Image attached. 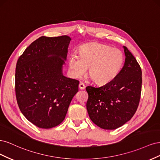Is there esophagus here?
I'll list each match as a JSON object with an SVG mask.
<instances>
[{"label": "esophagus", "instance_id": "esophagus-1", "mask_svg": "<svg viewBox=\"0 0 160 160\" xmlns=\"http://www.w3.org/2000/svg\"><path fill=\"white\" fill-rule=\"evenodd\" d=\"M85 88V85H84L83 83H79V88L80 89H84Z\"/></svg>", "mask_w": 160, "mask_h": 160}]
</instances>
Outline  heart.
<instances>
[{
    "instance_id": "b5f03b06",
    "label": "heart",
    "mask_w": 160,
    "mask_h": 160,
    "mask_svg": "<svg viewBox=\"0 0 160 160\" xmlns=\"http://www.w3.org/2000/svg\"><path fill=\"white\" fill-rule=\"evenodd\" d=\"M124 63L123 53L118 49L90 42L79 49V56L69 57L68 64L71 75L75 79L83 76L89 68V75L94 83L105 85L113 80Z\"/></svg>"
}]
</instances>
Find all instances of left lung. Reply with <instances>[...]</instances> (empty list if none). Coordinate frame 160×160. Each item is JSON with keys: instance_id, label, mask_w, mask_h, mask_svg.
Masks as SVG:
<instances>
[{"instance_id": "8db88e82", "label": "left lung", "mask_w": 160, "mask_h": 160, "mask_svg": "<svg viewBox=\"0 0 160 160\" xmlns=\"http://www.w3.org/2000/svg\"><path fill=\"white\" fill-rule=\"evenodd\" d=\"M123 49L125 63L118 75L101 87L86 88L89 118L104 129H115L132 119L141 97V67L128 48L123 46Z\"/></svg>"}]
</instances>
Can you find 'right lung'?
Segmentation results:
<instances>
[{"mask_svg": "<svg viewBox=\"0 0 160 160\" xmlns=\"http://www.w3.org/2000/svg\"><path fill=\"white\" fill-rule=\"evenodd\" d=\"M69 36L41 37L18 58L15 93L23 115L38 128L49 129L64 120L79 81L62 75Z\"/></svg>", "mask_w": 160, "mask_h": 160, "instance_id": "1", "label": "right lung"}]
</instances>
